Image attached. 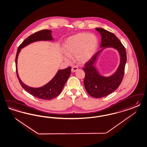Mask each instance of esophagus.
<instances>
[{
  "label": "esophagus",
  "instance_id": "obj_1",
  "mask_svg": "<svg viewBox=\"0 0 147 147\" xmlns=\"http://www.w3.org/2000/svg\"><path fill=\"white\" fill-rule=\"evenodd\" d=\"M78 69V68L77 67H76V66H73V67H72V69H71V72H76Z\"/></svg>",
  "mask_w": 147,
  "mask_h": 147
}]
</instances>
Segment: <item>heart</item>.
Returning <instances> with one entry per match:
<instances>
[{
	"instance_id": "heart-1",
	"label": "heart",
	"mask_w": 147,
	"mask_h": 147,
	"mask_svg": "<svg viewBox=\"0 0 147 147\" xmlns=\"http://www.w3.org/2000/svg\"><path fill=\"white\" fill-rule=\"evenodd\" d=\"M98 39L94 34L79 33L67 38L64 44L63 56L65 61H70L69 57L74 56L75 60L80 64L88 62L98 47Z\"/></svg>"
}]
</instances>
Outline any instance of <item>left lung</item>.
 Instances as JSON below:
<instances>
[{"label":"left lung","instance_id":"8db88e82","mask_svg":"<svg viewBox=\"0 0 147 147\" xmlns=\"http://www.w3.org/2000/svg\"><path fill=\"white\" fill-rule=\"evenodd\" d=\"M101 35V43L99 51L96 53L83 67L85 76L84 84L89 95L95 98L107 96L116 90L123 80L125 65L127 62L125 49L118 38L104 28H96ZM105 48H113L119 52L120 62L118 68L113 74L109 76L101 75L95 66L98 56Z\"/></svg>","mask_w":147,"mask_h":147}]
</instances>
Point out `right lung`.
<instances>
[{
  "instance_id": "right-lung-1",
  "label": "right lung",
  "mask_w": 147,
  "mask_h": 147,
  "mask_svg": "<svg viewBox=\"0 0 147 147\" xmlns=\"http://www.w3.org/2000/svg\"><path fill=\"white\" fill-rule=\"evenodd\" d=\"M51 32L52 31L51 30H43L30 36L19 45L16 57V72L20 85L30 94L41 100H52L59 95L66 81L71 75V67L59 70L52 80L46 84L39 88H33L26 85L20 79L17 69V59L21 50L29 44L38 41L53 40Z\"/></svg>"
}]
</instances>
